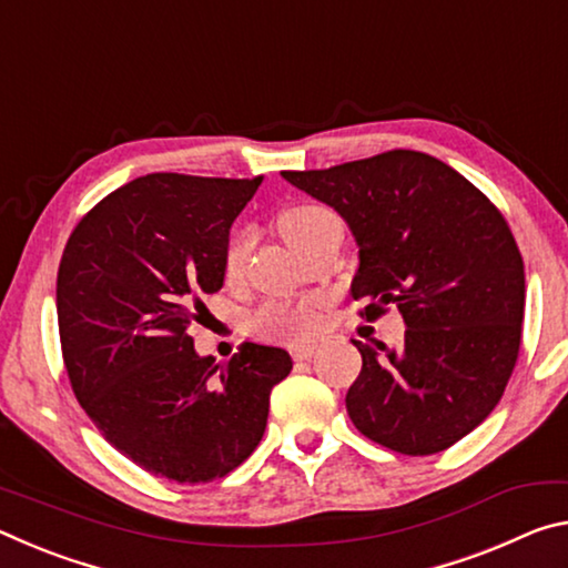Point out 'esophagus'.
I'll return each mask as SVG.
<instances>
[{
  "label": "esophagus",
  "instance_id": "34e87169",
  "mask_svg": "<svg viewBox=\"0 0 568 568\" xmlns=\"http://www.w3.org/2000/svg\"><path fill=\"white\" fill-rule=\"evenodd\" d=\"M315 348H318V345H315V343H295V345H291L293 361H311Z\"/></svg>",
  "mask_w": 568,
  "mask_h": 568
}]
</instances>
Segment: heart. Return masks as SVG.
Listing matches in <instances>:
<instances>
[{"instance_id": "heart-1", "label": "heart", "mask_w": 568, "mask_h": 568, "mask_svg": "<svg viewBox=\"0 0 568 568\" xmlns=\"http://www.w3.org/2000/svg\"><path fill=\"white\" fill-rule=\"evenodd\" d=\"M333 223H341L333 210L323 205H313V203L293 205L281 215L283 235L291 240L297 250H305L315 235H321L323 230ZM247 253H250V233L247 230H237L225 247V273L240 275V271L245 267ZM318 313H321L318 295L287 297V301L263 303L253 315H250L247 323H250V331L261 335V338L297 341L318 328Z\"/></svg>"}]
</instances>
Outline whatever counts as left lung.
Segmentation results:
<instances>
[{"label":"left lung","mask_w":568,"mask_h":568,"mask_svg":"<svg viewBox=\"0 0 568 568\" xmlns=\"http://www.w3.org/2000/svg\"><path fill=\"white\" fill-rule=\"evenodd\" d=\"M283 178L348 223L351 295L368 303L365 318L396 305L406 323L398 351L353 341L363 358L345 396L353 426L406 456L454 446L501 400L521 345L524 261L504 215L426 152Z\"/></svg>","instance_id":"8db88e82"}]
</instances>
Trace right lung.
<instances>
[{
    "label": "right lung",
    "instance_id": "obj_1",
    "mask_svg": "<svg viewBox=\"0 0 568 568\" xmlns=\"http://www.w3.org/2000/svg\"><path fill=\"white\" fill-rule=\"evenodd\" d=\"M263 178L152 172L110 192L67 240L57 318L72 390L104 440L152 476L207 484L261 444L293 368L273 345L197 355L200 295L225 283L230 227Z\"/></svg>",
    "mask_w": 568,
    "mask_h": 568
}]
</instances>
